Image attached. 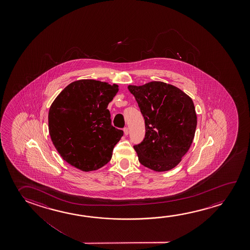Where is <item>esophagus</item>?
Masks as SVG:
<instances>
[{
    "label": "esophagus",
    "mask_w": 250,
    "mask_h": 250,
    "mask_svg": "<svg viewBox=\"0 0 250 250\" xmlns=\"http://www.w3.org/2000/svg\"><path fill=\"white\" fill-rule=\"evenodd\" d=\"M124 133H125V136L129 134V129H128V127H125V128H124Z\"/></svg>",
    "instance_id": "1"
}]
</instances>
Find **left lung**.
Returning a JSON list of instances; mask_svg holds the SVG:
<instances>
[{
  "mask_svg": "<svg viewBox=\"0 0 250 250\" xmlns=\"http://www.w3.org/2000/svg\"><path fill=\"white\" fill-rule=\"evenodd\" d=\"M143 115L146 135L133 147L140 164L156 172L171 170L191 146L197 116L192 99L175 86L148 83L128 86Z\"/></svg>",
  "mask_w": 250,
  "mask_h": 250,
  "instance_id": "obj_1",
  "label": "left lung"
}]
</instances>
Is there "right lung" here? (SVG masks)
<instances>
[{
	"instance_id": "obj_1",
	"label": "right lung",
	"mask_w": 250,
	"mask_h": 250,
	"mask_svg": "<svg viewBox=\"0 0 250 250\" xmlns=\"http://www.w3.org/2000/svg\"><path fill=\"white\" fill-rule=\"evenodd\" d=\"M117 84L83 79L66 86L49 111L51 140L67 163L83 172L98 170L111 159L124 131L112 126L109 103Z\"/></svg>"
}]
</instances>
